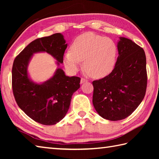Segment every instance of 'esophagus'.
Here are the masks:
<instances>
[{"label":"esophagus","instance_id":"1","mask_svg":"<svg viewBox=\"0 0 159 159\" xmlns=\"http://www.w3.org/2000/svg\"><path fill=\"white\" fill-rule=\"evenodd\" d=\"M87 81H88V80L85 79H84V78H81V79H80V83L81 84L85 83V82H87Z\"/></svg>","mask_w":159,"mask_h":159}]
</instances>
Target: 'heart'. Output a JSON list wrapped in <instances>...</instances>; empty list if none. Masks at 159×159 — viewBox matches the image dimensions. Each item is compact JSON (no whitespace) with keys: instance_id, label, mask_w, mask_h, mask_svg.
Masks as SVG:
<instances>
[{"instance_id":"b5f03b06","label":"heart","mask_w":159,"mask_h":159,"mask_svg":"<svg viewBox=\"0 0 159 159\" xmlns=\"http://www.w3.org/2000/svg\"><path fill=\"white\" fill-rule=\"evenodd\" d=\"M64 55V64L71 72H76L83 61V67L91 76L104 78L113 72L118 54L117 43L110 38L92 32L78 36Z\"/></svg>"}]
</instances>
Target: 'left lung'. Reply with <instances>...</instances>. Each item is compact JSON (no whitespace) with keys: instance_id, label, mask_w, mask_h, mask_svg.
<instances>
[{"instance_id":"left-lung-1","label":"left lung","mask_w":159,"mask_h":159,"mask_svg":"<svg viewBox=\"0 0 159 159\" xmlns=\"http://www.w3.org/2000/svg\"><path fill=\"white\" fill-rule=\"evenodd\" d=\"M116 66L109 75L92 82L93 104L106 120L125 119L139 107L147 87L146 57L132 40L120 38Z\"/></svg>"}]
</instances>
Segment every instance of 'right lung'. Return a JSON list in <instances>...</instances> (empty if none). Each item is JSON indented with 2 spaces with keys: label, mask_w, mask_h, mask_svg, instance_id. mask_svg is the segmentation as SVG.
<instances>
[{
  "label": "right lung",
  "mask_w": 159,
  "mask_h": 159,
  "mask_svg": "<svg viewBox=\"0 0 159 159\" xmlns=\"http://www.w3.org/2000/svg\"><path fill=\"white\" fill-rule=\"evenodd\" d=\"M67 43L61 33L35 39L17 56L12 67V89L18 107L32 120L43 125H54L65 117L72 94L80 87V79L69 77L58 68L51 79L42 84L29 79L27 66L35 52H46L63 62Z\"/></svg>",
  "instance_id": "obj_1"
}]
</instances>
